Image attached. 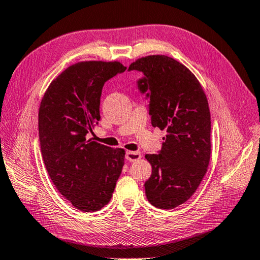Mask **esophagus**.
Here are the masks:
<instances>
[{
	"label": "esophagus",
	"mask_w": 260,
	"mask_h": 260,
	"mask_svg": "<svg viewBox=\"0 0 260 260\" xmlns=\"http://www.w3.org/2000/svg\"><path fill=\"white\" fill-rule=\"evenodd\" d=\"M126 160L129 161V162H134L141 159V153L140 152H133V151H127L126 152Z\"/></svg>",
	"instance_id": "obj_1"
}]
</instances>
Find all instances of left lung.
<instances>
[{
	"instance_id": "obj_1",
	"label": "left lung",
	"mask_w": 260,
	"mask_h": 260,
	"mask_svg": "<svg viewBox=\"0 0 260 260\" xmlns=\"http://www.w3.org/2000/svg\"><path fill=\"white\" fill-rule=\"evenodd\" d=\"M139 71L137 89L149 101L151 124L167 132L162 149L146 154L152 175L145 195L152 205L171 210L187 202L204 178L211 157V114L196 76L166 55L132 63Z\"/></svg>"
}]
</instances>
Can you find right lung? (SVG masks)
Segmentation results:
<instances>
[{"instance_id":"add662e5","label":"right lung","mask_w":260,"mask_h":260,"mask_svg":"<svg viewBox=\"0 0 260 260\" xmlns=\"http://www.w3.org/2000/svg\"><path fill=\"white\" fill-rule=\"evenodd\" d=\"M127 68L119 62H80L56 78L38 114L40 151L57 190L82 212H95L111 200L125 151L88 140L100 120L104 84Z\"/></svg>"}]
</instances>
